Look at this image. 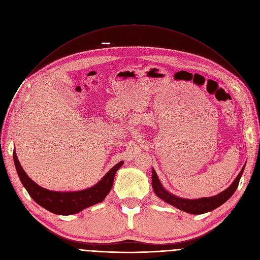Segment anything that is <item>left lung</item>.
Returning a JSON list of instances; mask_svg holds the SVG:
<instances>
[{
  "instance_id": "8db88e82",
  "label": "left lung",
  "mask_w": 260,
  "mask_h": 260,
  "mask_svg": "<svg viewBox=\"0 0 260 260\" xmlns=\"http://www.w3.org/2000/svg\"><path fill=\"white\" fill-rule=\"evenodd\" d=\"M245 166L242 168L241 172L237 176V178L234 180V182L230 185V187H228L225 190L222 192L218 193L217 196L211 197V198H202V199H196V200H189V199H183L179 198L171 192H169L164 186L161 182L158 179V176L154 169H152V188L154 190V193L164 202L167 204L172 205L173 207L184 211L189 214H204L208 213L210 211L215 210L216 208L220 207L221 205H223L235 193V191L238 188V185L240 182V179L243 175Z\"/></svg>"
}]
</instances>
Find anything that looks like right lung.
<instances>
[{"mask_svg":"<svg viewBox=\"0 0 260 260\" xmlns=\"http://www.w3.org/2000/svg\"><path fill=\"white\" fill-rule=\"evenodd\" d=\"M13 159L18 177L29 197L39 206L56 215L77 214L88 207L102 203L112 189L115 174L123 165L122 160L116 164L89 188L78 191H53L39 186L27 176L17 158L15 149L13 151Z\"/></svg>","mask_w":260,"mask_h":260,"instance_id":"add662e5","label":"right lung"}]
</instances>
